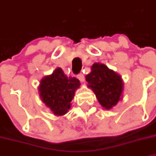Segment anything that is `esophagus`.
<instances>
[{
  "mask_svg": "<svg viewBox=\"0 0 156 156\" xmlns=\"http://www.w3.org/2000/svg\"><path fill=\"white\" fill-rule=\"evenodd\" d=\"M77 78L80 80V82H83V81H84V79H85L84 76H83V73H79V74L77 75Z\"/></svg>",
  "mask_w": 156,
  "mask_h": 156,
  "instance_id": "1",
  "label": "esophagus"
}]
</instances>
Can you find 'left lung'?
I'll use <instances>...</instances> for the list:
<instances>
[{
	"label": "left lung",
	"instance_id": "left-lung-1",
	"mask_svg": "<svg viewBox=\"0 0 156 156\" xmlns=\"http://www.w3.org/2000/svg\"><path fill=\"white\" fill-rule=\"evenodd\" d=\"M86 80L99 103L106 110L112 108L120 100L123 90L122 77L103 64L94 63L91 73L86 76Z\"/></svg>",
	"mask_w": 156,
	"mask_h": 156
}]
</instances>
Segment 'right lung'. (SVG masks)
I'll use <instances>...</instances> for the list:
<instances>
[{
    "label": "right lung",
    "mask_w": 156,
    "mask_h": 156,
    "mask_svg": "<svg viewBox=\"0 0 156 156\" xmlns=\"http://www.w3.org/2000/svg\"><path fill=\"white\" fill-rule=\"evenodd\" d=\"M80 80L68 77L62 69L58 68L53 74L44 77L40 82V96L43 102L55 115L61 116L71 107V101L76 89L80 87Z\"/></svg>",
    "instance_id": "add662e5"
}]
</instances>
